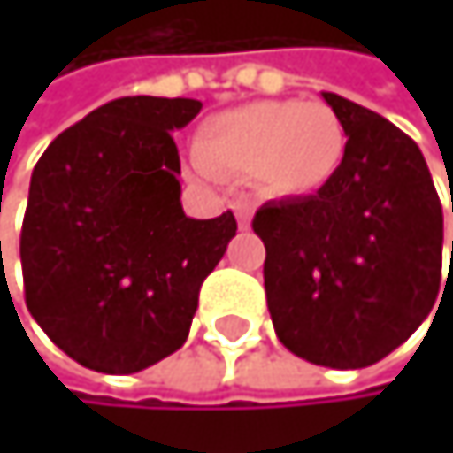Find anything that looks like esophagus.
<instances>
[{"instance_id":"esophagus-1","label":"esophagus","mask_w":453,"mask_h":453,"mask_svg":"<svg viewBox=\"0 0 453 453\" xmlns=\"http://www.w3.org/2000/svg\"><path fill=\"white\" fill-rule=\"evenodd\" d=\"M234 211H236V219H239V228H242V231H247V228H250V222H252V211H250V206L236 203V206H234Z\"/></svg>"}]
</instances>
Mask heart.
<instances>
[{
	"instance_id": "heart-1",
	"label": "heart",
	"mask_w": 453,
	"mask_h": 453,
	"mask_svg": "<svg viewBox=\"0 0 453 453\" xmlns=\"http://www.w3.org/2000/svg\"><path fill=\"white\" fill-rule=\"evenodd\" d=\"M342 119L326 103L264 100L203 121L196 141L214 176L257 179L274 198H307L328 187L345 160Z\"/></svg>"
}]
</instances>
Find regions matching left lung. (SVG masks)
<instances>
[{"mask_svg":"<svg viewBox=\"0 0 453 453\" xmlns=\"http://www.w3.org/2000/svg\"><path fill=\"white\" fill-rule=\"evenodd\" d=\"M323 100L348 135L340 173L315 196L260 206L252 231L266 247L280 342L320 367L361 370L403 345L434 307L443 209L413 138L340 95Z\"/></svg>","mask_w":453,"mask_h":453,"instance_id":"left-lung-1","label":"left lung"}]
</instances>
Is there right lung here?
<instances>
[{
    "label": "right lung",
    "instance_id": "obj_1",
    "mask_svg": "<svg viewBox=\"0 0 453 453\" xmlns=\"http://www.w3.org/2000/svg\"><path fill=\"white\" fill-rule=\"evenodd\" d=\"M201 113L187 97H119L50 141L32 171L21 228L24 299L57 348L105 375L179 350L203 280L236 217L181 209L171 130Z\"/></svg>",
    "mask_w": 453,
    "mask_h": 453
}]
</instances>
